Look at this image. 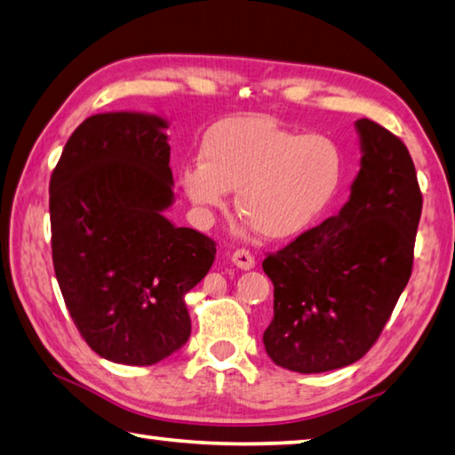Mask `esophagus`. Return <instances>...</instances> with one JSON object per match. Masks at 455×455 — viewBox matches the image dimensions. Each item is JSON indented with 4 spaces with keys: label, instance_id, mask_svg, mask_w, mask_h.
<instances>
[{
    "label": "esophagus",
    "instance_id": "34e87169",
    "mask_svg": "<svg viewBox=\"0 0 455 455\" xmlns=\"http://www.w3.org/2000/svg\"><path fill=\"white\" fill-rule=\"evenodd\" d=\"M230 260H233L235 267H238L241 270H251L254 268V256L249 251H236L230 256Z\"/></svg>",
    "mask_w": 455,
    "mask_h": 455
}]
</instances>
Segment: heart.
<instances>
[{
  "mask_svg": "<svg viewBox=\"0 0 455 455\" xmlns=\"http://www.w3.org/2000/svg\"><path fill=\"white\" fill-rule=\"evenodd\" d=\"M180 187L203 211H222L228 191L236 209L264 236L304 233L340 188L344 159L324 135H302L267 117H230L209 129L201 163L179 172Z\"/></svg>",
  "mask_w": 455,
  "mask_h": 455,
  "instance_id": "b5f03b06",
  "label": "heart"
}]
</instances>
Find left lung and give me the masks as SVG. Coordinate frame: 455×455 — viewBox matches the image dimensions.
Listing matches in <instances>:
<instances>
[{"label":"left lung","mask_w":455,"mask_h":455,"mask_svg":"<svg viewBox=\"0 0 455 455\" xmlns=\"http://www.w3.org/2000/svg\"><path fill=\"white\" fill-rule=\"evenodd\" d=\"M360 171L336 217L262 262L275 284L264 350L276 366L320 374L358 362L378 340L414 262L422 193L398 137L358 119Z\"/></svg>","instance_id":"left-lung-1"}]
</instances>
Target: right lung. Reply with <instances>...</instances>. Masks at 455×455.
Here are the masks:
<instances>
[{
  "instance_id": "add662e5",
  "label": "right lung",
  "mask_w": 455,
  "mask_h": 455,
  "mask_svg": "<svg viewBox=\"0 0 455 455\" xmlns=\"http://www.w3.org/2000/svg\"><path fill=\"white\" fill-rule=\"evenodd\" d=\"M169 121L111 111L73 131L49 183L52 252L63 300L99 356L153 366L191 336L185 294L214 243L175 227Z\"/></svg>"
}]
</instances>
